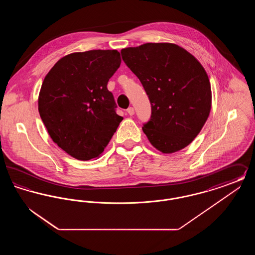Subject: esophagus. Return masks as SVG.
<instances>
[{"mask_svg": "<svg viewBox=\"0 0 255 255\" xmlns=\"http://www.w3.org/2000/svg\"><path fill=\"white\" fill-rule=\"evenodd\" d=\"M127 113H128L130 116H133V114H134V110H133V107H129V108L127 109Z\"/></svg>", "mask_w": 255, "mask_h": 255, "instance_id": "34e87169", "label": "esophagus"}]
</instances>
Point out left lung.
Returning a JSON list of instances; mask_svg holds the SVG:
<instances>
[{
  "label": "left lung",
  "instance_id": "left-lung-1",
  "mask_svg": "<svg viewBox=\"0 0 255 255\" xmlns=\"http://www.w3.org/2000/svg\"><path fill=\"white\" fill-rule=\"evenodd\" d=\"M121 52L151 103L150 121L142 127L150 143L163 154L190 144L211 109L210 82L201 63L171 43H146Z\"/></svg>",
  "mask_w": 255,
  "mask_h": 255
}]
</instances>
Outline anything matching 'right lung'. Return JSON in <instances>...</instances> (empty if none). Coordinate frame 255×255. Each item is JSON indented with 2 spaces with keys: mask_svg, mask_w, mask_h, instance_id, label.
<instances>
[{
  "mask_svg": "<svg viewBox=\"0 0 255 255\" xmlns=\"http://www.w3.org/2000/svg\"><path fill=\"white\" fill-rule=\"evenodd\" d=\"M122 63L116 49L73 52L46 75L38 110L52 140L76 159L98 158L123 118L108 91Z\"/></svg>",
  "mask_w": 255,
  "mask_h": 255,
  "instance_id": "obj_1",
  "label": "right lung"
}]
</instances>
